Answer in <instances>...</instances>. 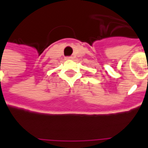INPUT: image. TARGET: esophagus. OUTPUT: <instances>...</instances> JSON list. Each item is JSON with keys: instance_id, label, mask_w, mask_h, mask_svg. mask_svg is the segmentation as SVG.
<instances>
[{"instance_id": "34e87169", "label": "esophagus", "mask_w": 148, "mask_h": 148, "mask_svg": "<svg viewBox=\"0 0 148 148\" xmlns=\"http://www.w3.org/2000/svg\"><path fill=\"white\" fill-rule=\"evenodd\" d=\"M66 59H69V58H66Z\"/></svg>"}]
</instances>
